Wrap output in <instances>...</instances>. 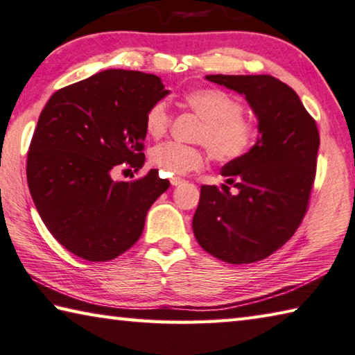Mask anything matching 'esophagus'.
I'll return each mask as SVG.
<instances>
[{
    "label": "esophagus",
    "instance_id": "1",
    "mask_svg": "<svg viewBox=\"0 0 355 355\" xmlns=\"http://www.w3.org/2000/svg\"><path fill=\"white\" fill-rule=\"evenodd\" d=\"M183 182H184V180L180 178V177H172V178H171V184H172V186H178V184H182Z\"/></svg>",
    "mask_w": 355,
    "mask_h": 355
}]
</instances>
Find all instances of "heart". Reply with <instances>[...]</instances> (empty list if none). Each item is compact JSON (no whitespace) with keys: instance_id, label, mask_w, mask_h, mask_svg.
I'll return each mask as SVG.
<instances>
[{"instance_id":"b5f03b06","label":"heart","mask_w":355,"mask_h":355,"mask_svg":"<svg viewBox=\"0 0 355 355\" xmlns=\"http://www.w3.org/2000/svg\"><path fill=\"white\" fill-rule=\"evenodd\" d=\"M182 105L202 120L194 139L205 144L213 158L219 163H233L250 152L258 131L252 120L245 119L239 101L225 91L214 87H199L186 92ZM171 111L164 101L150 106L146 114V131L159 139L171 127ZM152 164L163 175H186L200 169L205 163V152L200 147L167 142L153 148Z\"/></svg>"}]
</instances>
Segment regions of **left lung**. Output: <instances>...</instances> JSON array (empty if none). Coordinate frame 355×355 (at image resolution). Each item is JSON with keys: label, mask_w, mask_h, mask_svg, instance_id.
I'll return each mask as SVG.
<instances>
[{"label": "left lung", "mask_w": 355, "mask_h": 355, "mask_svg": "<svg viewBox=\"0 0 355 355\" xmlns=\"http://www.w3.org/2000/svg\"><path fill=\"white\" fill-rule=\"evenodd\" d=\"M248 100L258 137L220 173L236 195L203 184L192 230L203 250L232 264L254 263L290 239L309 207L320 133L297 94L271 75H207Z\"/></svg>", "instance_id": "obj_1"}]
</instances>
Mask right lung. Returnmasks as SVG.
Segmentation results:
<instances>
[{"label": "right lung", "mask_w": 355, "mask_h": 355, "mask_svg": "<svg viewBox=\"0 0 355 355\" xmlns=\"http://www.w3.org/2000/svg\"><path fill=\"white\" fill-rule=\"evenodd\" d=\"M161 78L110 69L51 95L28 152L34 205L53 236L89 261H107L141 238L146 216L171 183L150 169L114 182L120 164L146 161V114L164 98Z\"/></svg>", "instance_id": "add662e5"}]
</instances>
